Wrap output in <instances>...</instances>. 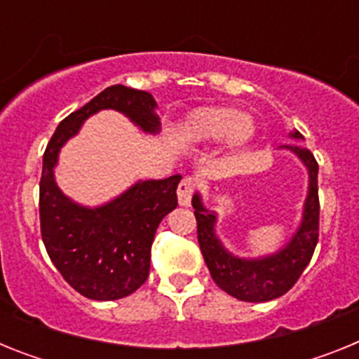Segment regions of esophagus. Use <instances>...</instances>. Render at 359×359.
I'll use <instances>...</instances> for the list:
<instances>
[{"label":"esophagus","mask_w":359,"mask_h":359,"mask_svg":"<svg viewBox=\"0 0 359 359\" xmlns=\"http://www.w3.org/2000/svg\"><path fill=\"white\" fill-rule=\"evenodd\" d=\"M196 183L192 177H185L180 187H177V201L182 207H189L190 201H192V196H194Z\"/></svg>","instance_id":"1"}]
</instances>
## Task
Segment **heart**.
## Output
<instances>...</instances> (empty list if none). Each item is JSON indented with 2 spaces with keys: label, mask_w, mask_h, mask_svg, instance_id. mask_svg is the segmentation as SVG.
<instances>
[{
  "label": "heart",
  "mask_w": 359,
  "mask_h": 359,
  "mask_svg": "<svg viewBox=\"0 0 359 359\" xmlns=\"http://www.w3.org/2000/svg\"><path fill=\"white\" fill-rule=\"evenodd\" d=\"M257 126L252 116L228 106L196 109L183 123V138L190 144H210L224 138L230 152H241L253 142Z\"/></svg>",
  "instance_id": "b5f03b06"
}]
</instances>
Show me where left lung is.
Masks as SVG:
<instances>
[{"mask_svg": "<svg viewBox=\"0 0 359 359\" xmlns=\"http://www.w3.org/2000/svg\"><path fill=\"white\" fill-rule=\"evenodd\" d=\"M290 136L297 140L304 138L298 131L291 133ZM280 149L294 152L306 165L309 172V189L304 203L300 226L290 243L277 253L259 259L231 255L215 236V212L203 207L199 194H194L192 198V207L198 221L199 248L208 271L221 290L244 302H268L287 293L309 264L318 243V163L309 149L300 145H280Z\"/></svg>", "mask_w": 359, "mask_h": 359, "instance_id": "1", "label": "left lung"}]
</instances>
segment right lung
Returning <instances> with one entry per match:
<instances>
[{
	"mask_svg": "<svg viewBox=\"0 0 359 359\" xmlns=\"http://www.w3.org/2000/svg\"><path fill=\"white\" fill-rule=\"evenodd\" d=\"M100 109L123 113L144 133L160 131L152 95L122 84L109 86L66 116L43 156L41 236L53 266L73 290L91 300H118L147 280L151 244L161 219L177 207L176 189L182 176L138 182L95 208L82 207L62 194L53 176L61 147Z\"/></svg>",
	"mask_w": 359,
	"mask_h": 359,
	"instance_id": "right-lung-1",
	"label": "right lung"
}]
</instances>
